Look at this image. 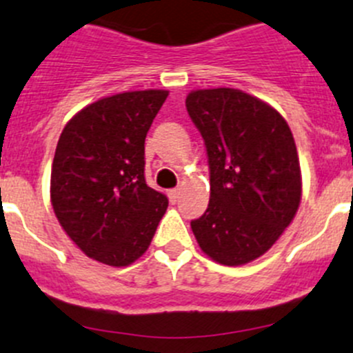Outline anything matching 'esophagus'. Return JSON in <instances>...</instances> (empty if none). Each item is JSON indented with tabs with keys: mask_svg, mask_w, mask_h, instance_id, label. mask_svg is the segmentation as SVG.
<instances>
[{
	"mask_svg": "<svg viewBox=\"0 0 353 353\" xmlns=\"http://www.w3.org/2000/svg\"><path fill=\"white\" fill-rule=\"evenodd\" d=\"M179 194H181V190L179 188H174V190H169V198L172 203H176L177 200H179Z\"/></svg>",
	"mask_w": 353,
	"mask_h": 353,
	"instance_id": "1",
	"label": "esophagus"
}]
</instances>
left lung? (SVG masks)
<instances>
[{
  "label": "left lung",
  "mask_w": 353,
  "mask_h": 353,
  "mask_svg": "<svg viewBox=\"0 0 353 353\" xmlns=\"http://www.w3.org/2000/svg\"><path fill=\"white\" fill-rule=\"evenodd\" d=\"M186 110L210 172L207 210L191 221L194 238L215 262H252L299 210L302 177L292 131L274 108L231 88L193 91Z\"/></svg>",
  "instance_id": "left-lung-1"
}]
</instances>
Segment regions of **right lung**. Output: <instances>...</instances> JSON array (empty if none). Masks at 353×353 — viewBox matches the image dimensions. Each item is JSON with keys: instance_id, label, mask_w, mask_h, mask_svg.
Segmentation results:
<instances>
[{"instance_id": "add662e5", "label": "right lung", "mask_w": 353, "mask_h": 353, "mask_svg": "<svg viewBox=\"0 0 353 353\" xmlns=\"http://www.w3.org/2000/svg\"><path fill=\"white\" fill-rule=\"evenodd\" d=\"M167 91L103 98L68 121L51 169L58 222L88 256L124 268L148 250L169 200L145 179V139Z\"/></svg>"}]
</instances>
